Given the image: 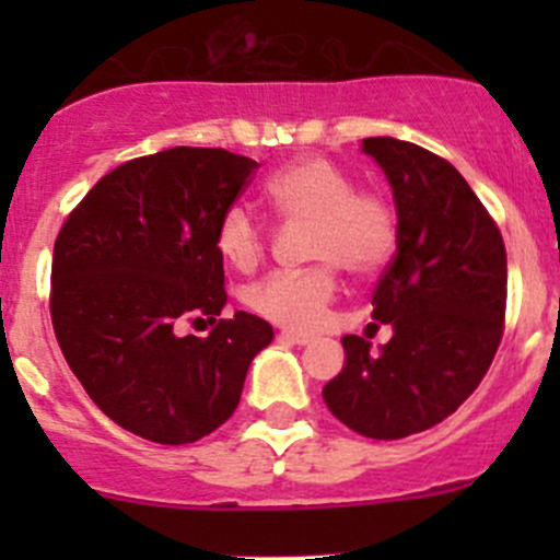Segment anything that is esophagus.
<instances>
[{
    "instance_id": "1",
    "label": "esophagus",
    "mask_w": 560,
    "mask_h": 560,
    "mask_svg": "<svg viewBox=\"0 0 560 560\" xmlns=\"http://www.w3.org/2000/svg\"><path fill=\"white\" fill-rule=\"evenodd\" d=\"M281 338H284V341H290V343H298V347H306V343H312V336H308V332H295V330H281L279 332Z\"/></svg>"
}]
</instances>
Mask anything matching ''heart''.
<instances>
[{
	"instance_id": "b5f03b06",
	"label": "heart",
	"mask_w": 560,
	"mask_h": 560,
	"mask_svg": "<svg viewBox=\"0 0 560 560\" xmlns=\"http://www.w3.org/2000/svg\"><path fill=\"white\" fill-rule=\"evenodd\" d=\"M265 200L279 219L308 224L306 270H276L248 290V306L290 330H312L336 301L338 265L374 273L398 241V217L380 191L358 189L352 173L327 156H303L265 180ZM262 222L230 206L217 224V248L233 268L252 270L265 252Z\"/></svg>"
}]
</instances>
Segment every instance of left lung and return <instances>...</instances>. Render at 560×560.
Returning a JSON list of instances; mask_svg holds the SVG:
<instances>
[{
    "mask_svg": "<svg viewBox=\"0 0 560 560\" xmlns=\"http://www.w3.org/2000/svg\"><path fill=\"white\" fill-rule=\"evenodd\" d=\"M398 213V252L382 273L374 319L393 325L380 354L343 336V369L322 389L354 433L404 439L450 417L488 374L504 336L506 248L488 208L442 156L365 138Z\"/></svg>",
    "mask_w": 560,
    "mask_h": 560,
    "instance_id": "8db88e82",
    "label": "left lung"
}]
</instances>
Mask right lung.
I'll list each match as a JSON object with an SVG mask.
<instances>
[{
	"mask_svg": "<svg viewBox=\"0 0 560 560\" xmlns=\"http://www.w3.org/2000/svg\"><path fill=\"white\" fill-rule=\"evenodd\" d=\"M257 162L224 149L138 156L89 189L61 224L50 268V322L89 398L124 431L191 444L233 417L254 354L273 327L235 312L224 292L217 224ZM208 318L206 339L174 332Z\"/></svg>",
	"mask_w": 560,
	"mask_h": 560,
	"instance_id": "add662e5",
	"label": "right lung"
}]
</instances>
